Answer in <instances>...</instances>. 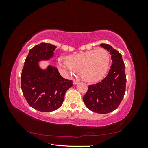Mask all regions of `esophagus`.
<instances>
[{
  "label": "esophagus",
  "mask_w": 148,
  "mask_h": 148,
  "mask_svg": "<svg viewBox=\"0 0 148 148\" xmlns=\"http://www.w3.org/2000/svg\"><path fill=\"white\" fill-rule=\"evenodd\" d=\"M79 84V82L78 81H77V80H76V79H74L73 80V84L74 85H77V84Z\"/></svg>",
  "instance_id": "esophagus-1"
}]
</instances>
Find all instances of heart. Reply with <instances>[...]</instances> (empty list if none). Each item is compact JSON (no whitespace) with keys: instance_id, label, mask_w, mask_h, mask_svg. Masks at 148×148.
Listing matches in <instances>:
<instances>
[{"instance_id":"obj_1","label":"heart","mask_w":148,"mask_h":148,"mask_svg":"<svg viewBox=\"0 0 148 148\" xmlns=\"http://www.w3.org/2000/svg\"><path fill=\"white\" fill-rule=\"evenodd\" d=\"M57 63L62 72L69 76L82 72L85 79L98 82L106 74L110 63V56L106 50L99 48L68 57H59Z\"/></svg>"}]
</instances>
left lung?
Returning <instances> with one entry per match:
<instances>
[{"instance_id": "left-lung-1", "label": "left lung", "mask_w": 148, "mask_h": 148, "mask_svg": "<svg viewBox=\"0 0 148 148\" xmlns=\"http://www.w3.org/2000/svg\"><path fill=\"white\" fill-rule=\"evenodd\" d=\"M100 46L111 55L112 64L108 74L101 82L88 87L83 100L87 108L99 114L114 111L121 103L125 92L126 75L122 56L118 51L107 44Z\"/></svg>"}]
</instances>
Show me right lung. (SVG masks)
<instances>
[{"label": "right lung", "instance_id": "right-lung-1", "mask_svg": "<svg viewBox=\"0 0 148 148\" xmlns=\"http://www.w3.org/2000/svg\"><path fill=\"white\" fill-rule=\"evenodd\" d=\"M56 46L40 43L29 50L21 77L23 94L30 106L40 112L55 111L61 106L72 81L64 79L56 66L42 69L39 62L53 58Z\"/></svg>", "mask_w": 148, "mask_h": 148}]
</instances>
